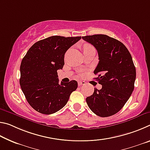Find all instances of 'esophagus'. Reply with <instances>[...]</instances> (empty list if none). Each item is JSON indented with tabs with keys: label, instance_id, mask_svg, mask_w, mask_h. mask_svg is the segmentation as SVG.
Segmentation results:
<instances>
[{
	"label": "esophagus",
	"instance_id": "obj_1",
	"mask_svg": "<svg viewBox=\"0 0 150 150\" xmlns=\"http://www.w3.org/2000/svg\"><path fill=\"white\" fill-rule=\"evenodd\" d=\"M84 85H85V81H79V82H78V85H79V86Z\"/></svg>",
	"mask_w": 150,
	"mask_h": 150
}]
</instances>
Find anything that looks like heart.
<instances>
[{
    "label": "heart",
    "instance_id": "obj_1",
    "mask_svg": "<svg viewBox=\"0 0 150 150\" xmlns=\"http://www.w3.org/2000/svg\"><path fill=\"white\" fill-rule=\"evenodd\" d=\"M89 47H91V45H85V47H84V50L87 49V48Z\"/></svg>",
    "mask_w": 150,
    "mask_h": 150
}]
</instances>
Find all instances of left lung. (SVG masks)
<instances>
[{
    "instance_id": "obj_1",
    "label": "left lung",
    "mask_w": 150,
    "mask_h": 150,
    "mask_svg": "<svg viewBox=\"0 0 150 150\" xmlns=\"http://www.w3.org/2000/svg\"><path fill=\"white\" fill-rule=\"evenodd\" d=\"M98 52L99 62L95 78L102 88H95L92 95L86 98L88 107L95 115L108 117L120 111L134 88L136 67L132 58L122 43L104 34L83 36Z\"/></svg>"
}]
</instances>
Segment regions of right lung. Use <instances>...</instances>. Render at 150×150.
Here are the masks:
<instances>
[{
	"instance_id": "1",
	"label": "right lung",
	"mask_w": 150,
	"mask_h": 150,
	"mask_svg": "<svg viewBox=\"0 0 150 150\" xmlns=\"http://www.w3.org/2000/svg\"><path fill=\"white\" fill-rule=\"evenodd\" d=\"M81 37L53 35L35 42L20 65V85L28 103L36 111L51 115L62 109L77 88L75 80L59 82L57 71L64 65V55Z\"/></svg>"
}]
</instances>
